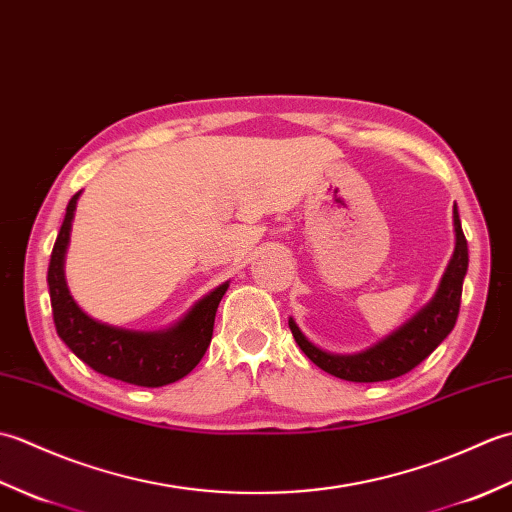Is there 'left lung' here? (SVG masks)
Returning a JSON list of instances; mask_svg holds the SVG:
<instances>
[{
    "mask_svg": "<svg viewBox=\"0 0 512 512\" xmlns=\"http://www.w3.org/2000/svg\"><path fill=\"white\" fill-rule=\"evenodd\" d=\"M453 231L455 248L436 295L407 323H402L396 332H391L383 341L358 354H332L314 345L299 330L297 321L290 317L288 325L301 352L323 372L343 380H352V383H380V380H391L407 374L420 365L447 339L455 321H458L462 281L466 277V268H469V246H466V237L462 233L458 206H453Z\"/></svg>",
    "mask_w": 512,
    "mask_h": 512,
    "instance_id": "left-lung-1",
    "label": "left lung"
}]
</instances>
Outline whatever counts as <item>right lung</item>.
<instances>
[{
	"instance_id": "1",
	"label": "right lung",
	"mask_w": 512,
	"mask_h": 512,
	"mask_svg": "<svg viewBox=\"0 0 512 512\" xmlns=\"http://www.w3.org/2000/svg\"><path fill=\"white\" fill-rule=\"evenodd\" d=\"M79 195L81 191L74 193L68 202L48 266V288L57 334L85 365L103 376L140 387L176 383L202 361L211 343L215 312L228 290V281L195 301L180 321L165 330H127L96 321L74 301L65 281V253L70 246Z\"/></svg>"
}]
</instances>
